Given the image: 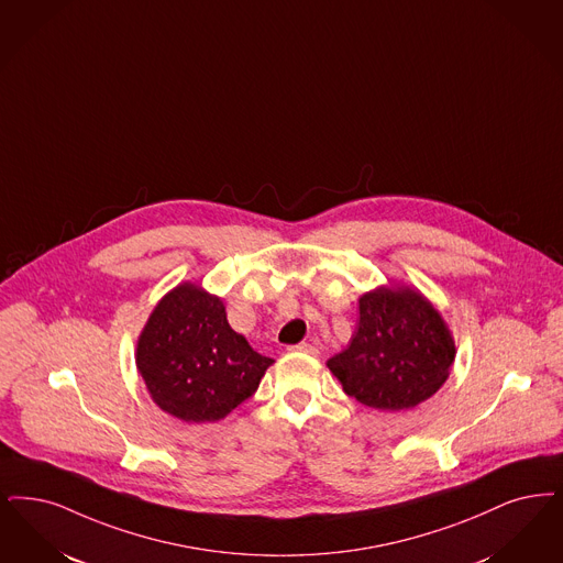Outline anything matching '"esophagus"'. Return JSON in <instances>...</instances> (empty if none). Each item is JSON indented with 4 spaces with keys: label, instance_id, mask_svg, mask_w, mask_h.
I'll return each mask as SVG.
<instances>
[{
    "label": "esophagus",
    "instance_id": "esophagus-1",
    "mask_svg": "<svg viewBox=\"0 0 563 563\" xmlns=\"http://www.w3.org/2000/svg\"><path fill=\"white\" fill-rule=\"evenodd\" d=\"M289 350H291V352H299V354H308V356H318V354H320L318 347L312 345V343H299V345H292Z\"/></svg>",
    "mask_w": 563,
    "mask_h": 563
}]
</instances>
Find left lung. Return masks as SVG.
I'll return each instance as SVG.
<instances>
[{"mask_svg":"<svg viewBox=\"0 0 563 563\" xmlns=\"http://www.w3.org/2000/svg\"><path fill=\"white\" fill-rule=\"evenodd\" d=\"M350 345L327 362L343 391L377 410H408L449 379L454 339L440 312L412 287H379L358 299Z\"/></svg>","mask_w":563,"mask_h":563,"instance_id":"1","label":"left lung"}]
</instances>
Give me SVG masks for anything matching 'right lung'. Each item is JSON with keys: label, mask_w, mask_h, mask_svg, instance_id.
<instances>
[{"label": "right lung", "mask_w": 563, "mask_h": 563, "mask_svg": "<svg viewBox=\"0 0 563 563\" xmlns=\"http://www.w3.org/2000/svg\"><path fill=\"white\" fill-rule=\"evenodd\" d=\"M272 358L232 331L220 297L181 283L148 316L135 366L153 402L186 423H216L255 394Z\"/></svg>", "instance_id": "1"}]
</instances>
